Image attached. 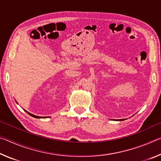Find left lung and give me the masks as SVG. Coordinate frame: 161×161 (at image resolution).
<instances>
[{
    "label": "left lung",
    "instance_id": "obj_1",
    "mask_svg": "<svg viewBox=\"0 0 161 161\" xmlns=\"http://www.w3.org/2000/svg\"><path fill=\"white\" fill-rule=\"evenodd\" d=\"M124 120H125L124 119H118L117 120V121H124Z\"/></svg>",
    "mask_w": 161,
    "mask_h": 161
}]
</instances>
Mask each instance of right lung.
Listing matches in <instances>:
<instances>
[{"mask_svg":"<svg viewBox=\"0 0 161 161\" xmlns=\"http://www.w3.org/2000/svg\"><path fill=\"white\" fill-rule=\"evenodd\" d=\"M16 102V101H15ZM25 110V109H24ZM25 111H26L27 113H28L29 115H31V116H32V117H34V118H36V119H42V118H47V117H43V116H35V115H34V114H31L30 112H28V111H27L26 110H25Z\"/></svg>","mask_w":161,"mask_h":161,"instance_id":"right-lung-1","label":"right lung"}]
</instances>
